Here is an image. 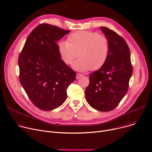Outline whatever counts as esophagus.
I'll return each mask as SVG.
<instances>
[{
    "mask_svg": "<svg viewBox=\"0 0 152 152\" xmlns=\"http://www.w3.org/2000/svg\"><path fill=\"white\" fill-rule=\"evenodd\" d=\"M82 76H83V75L81 74V73H77L76 74V79H79L80 77H81Z\"/></svg>",
    "mask_w": 152,
    "mask_h": 152,
    "instance_id": "obj_1",
    "label": "esophagus"
}]
</instances>
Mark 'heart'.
<instances>
[{
	"instance_id": "heart-1",
	"label": "heart",
	"mask_w": 152,
	"mask_h": 152,
	"mask_svg": "<svg viewBox=\"0 0 152 152\" xmlns=\"http://www.w3.org/2000/svg\"><path fill=\"white\" fill-rule=\"evenodd\" d=\"M59 56L64 62L71 65L79 56L80 59L73 65L75 70H98L105 63L109 53L108 39L98 33L78 31L70 34L66 41L58 44Z\"/></svg>"
}]
</instances>
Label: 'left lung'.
Segmentation results:
<instances>
[{
  "label": "left lung",
  "instance_id": "obj_1",
  "mask_svg": "<svg viewBox=\"0 0 152 152\" xmlns=\"http://www.w3.org/2000/svg\"><path fill=\"white\" fill-rule=\"evenodd\" d=\"M109 42V53L104 65L90 75L86 90L87 102L101 112L115 108L127 92L133 72L130 53L124 39L115 31L101 26Z\"/></svg>",
  "mask_w": 152,
  "mask_h": 152
}]
</instances>
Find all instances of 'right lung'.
Masks as SVG:
<instances>
[{
  "label": "right lung",
  "mask_w": 152,
  "mask_h": 152,
  "mask_svg": "<svg viewBox=\"0 0 152 152\" xmlns=\"http://www.w3.org/2000/svg\"><path fill=\"white\" fill-rule=\"evenodd\" d=\"M70 31L41 23L31 32L19 54V81L32 103L42 110L61 106L76 79V72L64 62L58 50V40Z\"/></svg>",
  "instance_id": "obj_1"
}]
</instances>
